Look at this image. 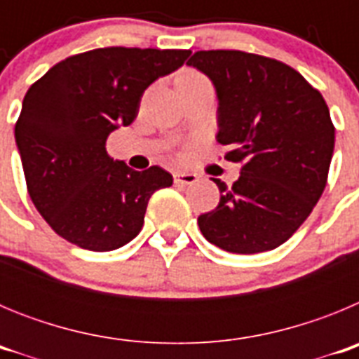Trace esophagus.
<instances>
[{
  "label": "esophagus",
  "mask_w": 359,
  "mask_h": 359,
  "mask_svg": "<svg viewBox=\"0 0 359 359\" xmlns=\"http://www.w3.org/2000/svg\"><path fill=\"white\" fill-rule=\"evenodd\" d=\"M198 182V176L194 172H174V183L176 185H194Z\"/></svg>",
  "instance_id": "obj_1"
}]
</instances>
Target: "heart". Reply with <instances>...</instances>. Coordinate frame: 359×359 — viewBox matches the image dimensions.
<instances>
[{"instance_id":"1","label":"heart","mask_w":359,"mask_h":359,"mask_svg":"<svg viewBox=\"0 0 359 359\" xmlns=\"http://www.w3.org/2000/svg\"><path fill=\"white\" fill-rule=\"evenodd\" d=\"M180 81H205V77L196 72H187V73H183Z\"/></svg>"}]
</instances>
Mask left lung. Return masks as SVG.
<instances>
[{"instance_id":"1","label":"left lung","mask_w":359,"mask_h":359,"mask_svg":"<svg viewBox=\"0 0 359 359\" xmlns=\"http://www.w3.org/2000/svg\"><path fill=\"white\" fill-rule=\"evenodd\" d=\"M189 66L217 95L219 144L241 161L231 187L214 180L221 199L198 217L203 237L230 253H261L286 243L313 212L334 151L329 107L291 66L239 50L196 52Z\"/></svg>"}]
</instances>
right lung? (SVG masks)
<instances>
[{"instance_id": "obj_1", "label": "right lung", "mask_w": 359, "mask_h": 359, "mask_svg": "<svg viewBox=\"0 0 359 359\" xmlns=\"http://www.w3.org/2000/svg\"><path fill=\"white\" fill-rule=\"evenodd\" d=\"M189 50L97 48L72 55L30 86L14 136L28 194L62 239L111 252L135 239L147 203L172 185L161 167L138 172L106 140L138 115L144 91L183 66Z\"/></svg>"}]
</instances>
